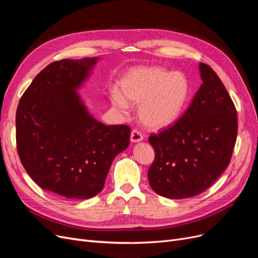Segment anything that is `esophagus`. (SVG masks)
Segmentation results:
<instances>
[{"instance_id":"34e87169","label":"esophagus","mask_w":258,"mask_h":258,"mask_svg":"<svg viewBox=\"0 0 258 258\" xmlns=\"http://www.w3.org/2000/svg\"><path fill=\"white\" fill-rule=\"evenodd\" d=\"M130 139H131V142L137 143V142L142 141V140H143V135L138 129H134V130L131 131Z\"/></svg>"}]
</instances>
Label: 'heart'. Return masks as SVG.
<instances>
[{"instance_id": "b5f03b06", "label": "heart", "mask_w": 258, "mask_h": 258, "mask_svg": "<svg viewBox=\"0 0 258 258\" xmlns=\"http://www.w3.org/2000/svg\"><path fill=\"white\" fill-rule=\"evenodd\" d=\"M119 91L110 92V102L120 113L139 105L140 120L146 128L162 129L174 123L188 102L190 86L182 72L160 67L132 69L119 82Z\"/></svg>"}]
</instances>
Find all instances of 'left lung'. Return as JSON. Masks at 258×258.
Instances as JSON below:
<instances>
[{
  "label": "left lung",
  "mask_w": 258,
  "mask_h": 258,
  "mask_svg": "<svg viewBox=\"0 0 258 258\" xmlns=\"http://www.w3.org/2000/svg\"><path fill=\"white\" fill-rule=\"evenodd\" d=\"M202 84L174 124L148 142L155 159L148 182L166 198L183 199L205 191L228 167L238 134L235 104L220 77L199 64Z\"/></svg>",
  "instance_id": "1"
}]
</instances>
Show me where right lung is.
<instances>
[{
	"label": "right lung",
	"mask_w": 258,
	"mask_h": 258,
	"mask_svg": "<svg viewBox=\"0 0 258 258\" xmlns=\"http://www.w3.org/2000/svg\"><path fill=\"white\" fill-rule=\"evenodd\" d=\"M98 58L54 61L23 93L16 113V142L33 181L67 199L102 190L114 158L130 142V127L105 126L77 93Z\"/></svg>",
	"instance_id": "right-lung-1"
}]
</instances>
